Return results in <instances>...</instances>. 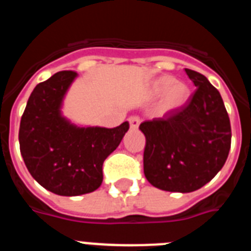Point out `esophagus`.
Here are the masks:
<instances>
[{
  "instance_id": "esophagus-1",
  "label": "esophagus",
  "mask_w": 251,
  "mask_h": 251,
  "mask_svg": "<svg viewBox=\"0 0 251 251\" xmlns=\"http://www.w3.org/2000/svg\"><path fill=\"white\" fill-rule=\"evenodd\" d=\"M129 124H130V128H133V129H136V128L139 127V124H141V118H139L138 115H132L129 119Z\"/></svg>"
}]
</instances>
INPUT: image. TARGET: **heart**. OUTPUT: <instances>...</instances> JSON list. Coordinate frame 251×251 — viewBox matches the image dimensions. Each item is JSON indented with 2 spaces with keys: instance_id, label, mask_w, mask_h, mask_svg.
Masks as SVG:
<instances>
[{
  "instance_id": "heart-1",
  "label": "heart",
  "mask_w": 251,
  "mask_h": 251,
  "mask_svg": "<svg viewBox=\"0 0 251 251\" xmlns=\"http://www.w3.org/2000/svg\"><path fill=\"white\" fill-rule=\"evenodd\" d=\"M153 92L157 95L166 93L165 98L162 100L163 110H174L182 106L190 95V89L186 84L176 81L171 76H162L157 79L153 85Z\"/></svg>"
}]
</instances>
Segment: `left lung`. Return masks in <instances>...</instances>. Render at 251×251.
<instances>
[{"label":"left lung","instance_id":"left-lung-1","mask_svg":"<svg viewBox=\"0 0 251 251\" xmlns=\"http://www.w3.org/2000/svg\"><path fill=\"white\" fill-rule=\"evenodd\" d=\"M196 92L179 109L146 121L143 170L148 182L170 192H192L210 182L225 165L231 127L219 90L200 73L185 69Z\"/></svg>","mask_w":251,"mask_h":251}]
</instances>
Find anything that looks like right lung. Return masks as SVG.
<instances>
[{
	"label": "right lung",
	"instance_id": "right-lung-1",
	"mask_svg": "<svg viewBox=\"0 0 251 251\" xmlns=\"http://www.w3.org/2000/svg\"><path fill=\"white\" fill-rule=\"evenodd\" d=\"M76 76L66 70L37 84L20 123V151L28 172L60 196L95 191L103 182V162L129 129L128 122L103 128L77 127L68 121L61 106Z\"/></svg>",
	"mask_w": 251,
	"mask_h": 251
}]
</instances>
